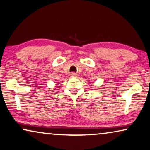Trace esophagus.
I'll list each match as a JSON object with an SVG mask.
<instances>
[{
    "mask_svg": "<svg viewBox=\"0 0 150 150\" xmlns=\"http://www.w3.org/2000/svg\"><path fill=\"white\" fill-rule=\"evenodd\" d=\"M70 75H71V77H77L78 76L77 73H71Z\"/></svg>",
    "mask_w": 150,
    "mask_h": 150,
    "instance_id": "34e87169",
    "label": "esophagus"
}]
</instances>
